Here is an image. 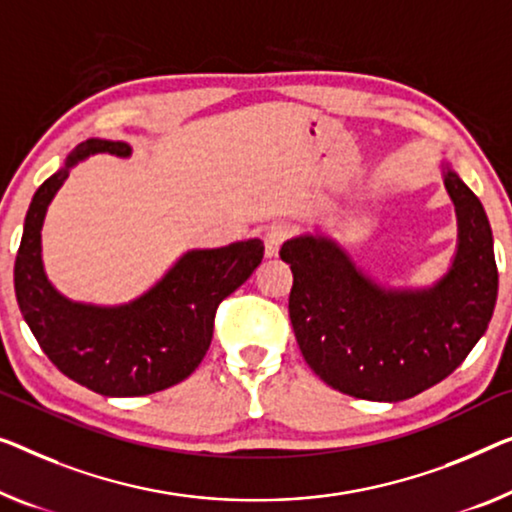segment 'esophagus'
Masks as SVG:
<instances>
[{
  "label": "esophagus",
  "mask_w": 512,
  "mask_h": 512,
  "mask_svg": "<svg viewBox=\"0 0 512 512\" xmlns=\"http://www.w3.org/2000/svg\"><path fill=\"white\" fill-rule=\"evenodd\" d=\"M289 236V227L287 225H273L266 230L264 234V253L266 257H276L280 253L282 243L287 241Z\"/></svg>",
  "instance_id": "1"
}]
</instances>
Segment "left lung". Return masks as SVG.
<instances>
[{
  "instance_id": "8db88e82",
  "label": "left lung",
  "mask_w": 512,
  "mask_h": 512,
  "mask_svg": "<svg viewBox=\"0 0 512 512\" xmlns=\"http://www.w3.org/2000/svg\"><path fill=\"white\" fill-rule=\"evenodd\" d=\"M455 204L457 246L430 287H384L338 241L299 234L280 257L294 276L289 319L305 363L340 393L398 402L439 384L483 338L497 303L499 273L483 204L441 163Z\"/></svg>"
}]
</instances>
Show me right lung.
<instances>
[{
    "mask_svg": "<svg viewBox=\"0 0 512 512\" xmlns=\"http://www.w3.org/2000/svg\"><path fill=\"white\" fill-rule=\"evenodd\" d=\"M94 154L128 158L133 149L126 142L91 137L41 183L29 204L15 257V296L45 356L68 379L108 398H135L179 384L202 363L218 303L253 276L264 257V243L248 239L223 248L188 250L154 287L128 303L66 299L45 273L41 230L68 174Z\"/></svg>",
    "mask_w": 512,
    "mask_h": 512,
    "instance_id": "obj_1",
    "label": "right lung"
}]
</instances>
